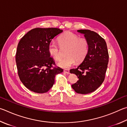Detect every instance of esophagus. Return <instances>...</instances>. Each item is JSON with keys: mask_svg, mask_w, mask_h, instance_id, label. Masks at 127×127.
Segmentation results:
<instances>
[{"mask_svg": "<svg viewBox=\"0 0 127 127\" xmlns=\"http://www.w3.org/2000/svg\"><path fill=\"white\" fill-rule=\"evenodd\" d=\"M64 72H65V73H66V74H70V71H69V70H68V69L64 70Z\"/></svg>", "mask_w": 127, "mask_h": 127, "instance_id": "obj_1", "label": "esophagus"}]
</instances>
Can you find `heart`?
Returning a JSON list of instances; mask_svg holds the SVG:
<instances>
[{"label":"heart","instance_id":"heart-1","mask_svg":"<svg viewBox=\"0 0 127 127\" xmlns=\"http://www.w3.org/2000/svg\"><path fill=\"white\" fill-rule=\"evenodd\" d=\"M61 48H66L67 56L60 61L58 65L62 68H68L76 63L83 61L87 55L89 43L85 38L79 37L77 34L69 31L64 33L58 38ZM48 52L53 59L59 61L61 58L60 47L55 42H51L48 47Z\"/></svg>","mask_w":127,"mask_h":127}]
</instances>
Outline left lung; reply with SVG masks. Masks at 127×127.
<instances>
[{"mask_svg":"<svg viewBox=\"0 0 127 127\" xmlns=\"http://www.w3.org/2000/svg\"><path fill=\"white\" fill-rule=\"evenodd\" d=\"M77 32L84 34L89 43L87 55L83 62L76 68L70 70L79 80L72 88L79 94H87L96 90L105 79L108 67L109 53L106 42L97 33L88 30Z\"/></svg>","mask_w":127,"mask_h":127,"instance_id":"left-lung-1","label":"left lung"}]
</instances>
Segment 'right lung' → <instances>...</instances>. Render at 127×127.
Instances as JSON below:
<instances>
[{
    "label": "right lung",
    "mask_w": 127,
    "mask_h": 127,
    "mask_svg": "<svg viewBox=\"0 0 127 127\" xmlns=\"http://www.w3.org/2000/svg\"><path fill=\"white\" fill-rule=\"evenodd\" d=\"M63 31L56 28H36L22 38L17 46L15 61L19 79L26 87L39 94L47 92L55 83L56 75L63 69L56 65L48 52L55 36Z\"/></svg>",
    "instance_id": "add662e5"
}]
</instances>
